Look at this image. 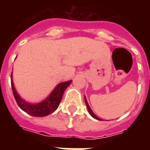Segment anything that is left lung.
I'll list each match as a JSON object with an SVG mask.
<instances>
[{"mask_svg":"<svg viewBox=\"0 0 150 150\" xmlns=\"http://www.w3.org/2000/svg\"><path fill=\"white\" fill-rule=\"evenodd\" d=\"M85 102H86V107H87V108H88V110H89V114H91V116L93 117H94V118H95V119H97V120H100V121L101 119L99 118V117H96V115H95V114H94L93 112V110H91L90 107H89V104H88V103H87V100H86V96H85Z\"/></svg>","mask_w":150,"mask_h":150,"instance_id":"8db88e82","label":"left lung"}]
</instances>
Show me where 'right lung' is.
I'll list each match as a JSON object with an SVG mask.
<instances>
[{
    "label": "right lung",
    "mask_w": 150,
    "mask_h": 150,
    "mask_svg": "<svg viewBox=\"0 0 150 150\" xmlns=\"http://www.w3.org/2000/svg\"><path fill=\"white\" fill-rule=\"evenodd\" d=\"M11 88H12L13 95L15 96V99L18 107L22 110L26 112L27 114L34 117H45L52 114L58 107L61 99H62V96H63L64 92L71 82V80H70L68 82L59 83L50 94V96H48L45 100H43L39 103H36V104H31L21 98L19 95L17 93L14 84H13L12 74L11 75Z\"/></svg>",
    "instance_id": "add662e5"
}]
</instances>
